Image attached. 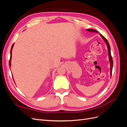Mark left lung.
I'll list each match as a JSON object with an SVG mask.
<instances>
[{
	"mask_svg": "<svg viewBox=\"0 0 127 127\" xmlns=\"http://www.w3.org/2000/svg\"><path fill=\"white\" fill-rule=\"evenodd\" d=\"M87 31H89L91 32H96V33H98V31H96L94 29H87L86 30ZM99 35L101 36V37L103 39V40L104 41V42H105V43L107 45V50H108V55H109V60H110V76L111 77V76H112V68H113V60H112V56H111V49H110V47L108 41H107V40L105 39V38L101 34L99 33Z\"/></svg>",
	"mask_w": 127,
	"mask_h": 127,
	"instance_id": "8db88e82",
	"label": "left lung"
}]
</instances>
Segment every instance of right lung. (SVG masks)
Wrapping results in <instances>:
<instances>
[{
    "instance_id": "1",
    "label": "right lung",
    "mask_w": 127,
    "mask_h": 127,
    "mask_svg": "<svg viewBox=\"0 0 127 127\" xmlns=\"http://www.w3.org/2000/svg\"><path fill=\"white\" fill-rule=\"evenodd\" d=\"M14 44H13L12 45V46H11V49H10V60H9V67L11 66V51H12V49H13V46H14Z\"/></svg>"
}]
</instances>
